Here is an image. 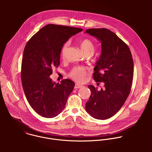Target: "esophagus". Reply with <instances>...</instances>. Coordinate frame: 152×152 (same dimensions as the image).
Returning a JSON list of instances; mask_svg holds the SVG:
<instances>
[{
  "mask_svg": "<svg viewBox=\"0 0 152 152\" xmlns=\"http://www.w3.org/2000/svg\"><path fill=\"white\" fill-rule=\"evenodd\" d=\"M82 87H83V86H81V85H79V84H75V87H74V88H75V89H77V88H81Z\"/></svg>",
  "mask_w": 152,
  "mask_h": 152,
  "instance_id": "esophagus-1",
  "label": "esophagus"
}]
</instances>
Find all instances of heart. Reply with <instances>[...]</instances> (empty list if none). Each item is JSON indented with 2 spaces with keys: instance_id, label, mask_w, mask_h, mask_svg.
Returning <instances> with one entry per match:
<instances>
[{
  "instance_id": "1",
  "label": "heart",
  "mask_w": 152,
  "mask_h": 152,
  "mask_svg": "<svg viewBox=\"0 0 152 152\" xmlns=\"http://www.w3.org/2000/svg\"><path fill=\"white\" fill-rule=\"evenodd\" d=\"M69 42H66L64 44L61 49V56L63 59L65 58V54L68 48L69 47ZM80 46L81 50L84 53V54H91L94 49V46L92 42L88 39H86L83 40L81 42ZM88 72V68L86 66H76L72 68V69L70 71L69 73V77L72 80H75L77 82H83L84 81Z\"/></svg>"
}]
</instances>
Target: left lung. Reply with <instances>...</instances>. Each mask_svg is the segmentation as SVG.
Wrapping results in <instances>:
<instances>
[{"mask_svg":"<svg viewBox=\"0 0 152 152\" xmlns=\"http://www.w3.org/2000/svg\"><path fill=\"white\" fill-rule=\"evenodd\" d=\"M101 43V55L94 68L93 78L104 82L100 91L88 86L91 94L86 104L87 112L97 119H107L115 115L128 98L133 77V61L128 45L107 28L86 31Z\"/></svg>","mask_w":152,"mask_h":152,"instance_id":"1","label":"left lung"}]
</instances>
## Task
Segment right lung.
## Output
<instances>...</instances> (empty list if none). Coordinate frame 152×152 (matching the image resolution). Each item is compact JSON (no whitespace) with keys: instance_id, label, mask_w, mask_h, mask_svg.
I'll use <instances>...</instances> for the list:
<instances>
[{"instance_id":"1","label":"right lung","mask_w":152,"mask_h":152,"mask_svg":"<svg viewBox=\"0 0 152 152\" xmlns=\"http://www.w3.org/2000/svg\"><path fill=\"white\" fill-rule=\"evenodd\" d=\"M83 28L47 24L26 44L22 58L21 78L26 97L40 116L50 118L64 109L75 83L68 79L53 83L50 75L60 63L63 45Z\"/></svg>"}]
</instances>
